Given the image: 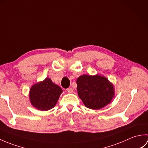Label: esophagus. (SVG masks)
Wrapping results in <instances>:
<instances>
[{
    "label": "esophagus",
    "mask_w": 148,
    "mask_h": 148,
    "mask_svg": "<svg viewBox=\"0 0 148 148\" xmlns=\"http://www.w3.org/2000/svg\"><path fill=\"white\" fill-rule=\"evenodd\" d=\"M66 91H67V92H68L69 93H71L73 92V89H72V88H68L66 89Z\"/></svg>",
    "instance_id": "34e87169"
}]
</instances>
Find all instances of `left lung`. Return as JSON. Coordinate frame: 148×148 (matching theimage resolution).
Masks as SVG:
<instances>
[{
  "label": "left lung",
  "mask_w": 148,
  "mask_h": 148,
  "mask_svg": "<svg viewBox=\"0 0 148 148\" xmlns=\"http://www.w3.org/2000/svg\"><path fill=\"white\" fill-rule=\"evenodd\" d=\"M78 96L88 108L99 109L107 106L114 97V88L107 78L95 75H83L76 81Z\"/></svg>",
  "instance_id": "8db88e82"
}]
</instances>
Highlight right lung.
<instances>
[{
    "mask_svg": "<svg viewBox=\"0 0 148 148\" xmlns=\"http://www.w3.org/2000/svg\"><path fill=\"white\" fill-rule=\"evenodd\" d=\"M62 90L53 83L49 78L34 84L30 90V102L41 111H48L55 106Z\"/></svg>",
    "mask_w": 148,
    "mask_h": 148,
    "instance_id": "obj_1",
    "label": "right lung"
}]
</instances>
